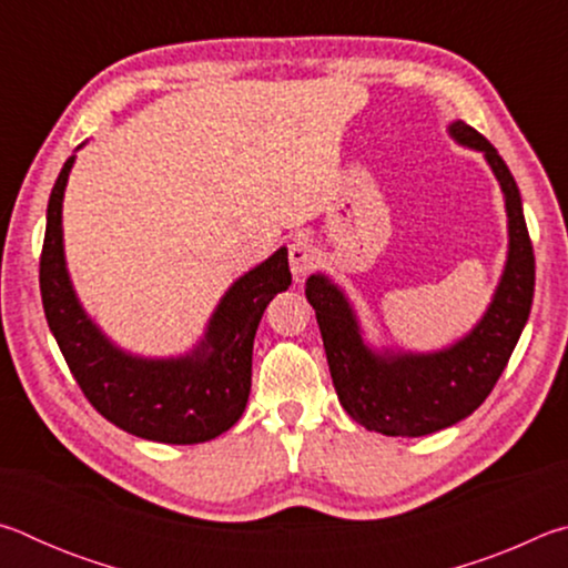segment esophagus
I'll return each instance as SVG.
<instances>
[{
  "label": "esophagus",
  "mask_w": 568,
  "mask_h": 568,
  "mask_svg": "<svg viewBox=\"0 0 568 568\" xmlns=\"http://www.w3.org/2000/svg\"><path fill=\"white\" fill-rule=\"evenodd\" d=\"M287 261H291V271L295 277H303L313 271L315 261H318V250L311 243V240L297 237L287 247Z\"/></svg>",
  "instance_id": "obj_1"
}]
</instances>
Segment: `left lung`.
Masks as SVG:
<instances>
[{"instance_id": "obj_1", "label": "left lung", "mask_w": 568, "mask_h": 568, "mask_svg": "<svg viewBox=\"0 0 568 568\" xmlns=\"http://www.w3.org/2000/svg\"><path fill=\"white\" fill-rule=\"evenodd\" d=\"M448 132L458 145L484 152L504 190L508 215L506 267L476 328L436 353H376L363 341L358 318L338 285L321 273L305 283L341 406L383 436H428L470 416L501 378L531 313L534 245L511 170L470 124L450 122Z\"/></svg>"}]
</instances>
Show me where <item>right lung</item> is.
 <instances>
[{
  "mask_svg": "<svg viewBox=\"0 0 568 568\" xmlns=\"http://www.w3.org/2000/svg\"><path fill=\"white\" fill-rule=\"evenodd\" d=\"M72 165L74 155L64 162L47 205L40 291L47 323L77 386L98 413L138 438L187 446L225 434L250 396L257 323L293 281L287 250H275L230 285L195 351L180 358L124 353L84 313L67 273L62 200Z\"/></svg>",
  "mask_w": 568,
  "mask_h": 568,
  "instance_id": "1",
  "label": "right lung"
}]
</instances>
